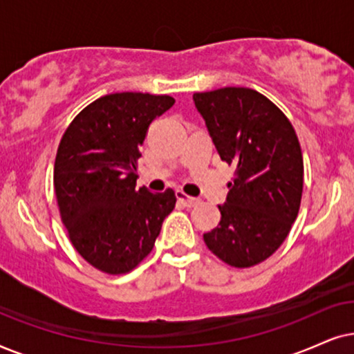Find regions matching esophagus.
<instances>
[{"label":"esophagus","mask_w":354,"mask_h":354,"mask_svg":"<svg viewBox=\"0 0 354 354\" xmlns=\"http://www.w3.org/2000/svg\"><path fill=\"white\" fill-rule=\"evenodd\" d=\"M176 197H178V201H180L181 204L185 205V207H196V205L201 202L199 199H197V197L187 196V194H185V192H183V191H178V192H176Z\"/></svg>","instance_id":"1"}]
</instances>
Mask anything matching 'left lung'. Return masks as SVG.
Listing matches in <instances>:
<instances>
[{
	"label": "left lung",
	"instance_id": "1",
	"mask_svg": "<svg viewBox=\"0 0 354 354\" xmlns=\"http://www.w3.org/2000/svg\"><path fill=\"white\" fill-rule=\"evenodd\" d=\"M220 158L234 167L221 220L207 248L232 267L270 257L288 236L303 196V153L288 118L252 88L192 95Z\"/></svg>",
	"mask_w": 354,
	"mask_h": 354
}]
</instances>
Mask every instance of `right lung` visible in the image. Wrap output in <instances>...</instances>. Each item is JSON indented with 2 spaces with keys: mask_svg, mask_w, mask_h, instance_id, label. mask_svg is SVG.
I'll return each instance as SVG.
<instances>
[{
  "mask_svg": "<svg viewBox=\"0 0 354 354\" xmlns=\"http://www.w3.org/2000/svg\"><path fill=\"white\" fill-rule=\"evenodd\" d=\"M173 103L169 95L110 93L84 108L63 134L53 173L59 215L75 251L98 270L120 275L138 267L174 209L173 189H136L150 122Z\"/></svg>",
  "mask_w": 354,
  "mask_h": 354,
  "instance_id": "add662e5",
  "label": "right lung"
}]
</instances>
